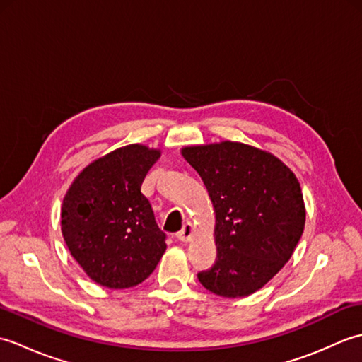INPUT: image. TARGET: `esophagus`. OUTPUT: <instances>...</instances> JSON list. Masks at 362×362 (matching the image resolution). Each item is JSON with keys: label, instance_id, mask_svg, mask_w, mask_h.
Wrapping results in <instances>:
<instances>
[{"label": "esophagus", "instance_id": "obj_1", "mask_svg": "<svg viewBox=\"0 0 362 362\" xmlns=\"http://www.w3.org/2000/svg\"><path fill=\"white\" fill-rule=\"evenodd\" d=\"M193 236H194V227H193V224L187 222L180 232L177 233V240L182 241V243H189L191 240H193Z\"/></svg>", "mask_w": 362, "mask_h": 362}]
</instances>
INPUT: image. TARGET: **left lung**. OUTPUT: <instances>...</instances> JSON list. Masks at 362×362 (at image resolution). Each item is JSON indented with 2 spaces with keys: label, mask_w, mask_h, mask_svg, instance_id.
<instances>
[{
  "label": "left lung",
  "mask_w": 362,
  "mask_h": 362,
  "mask_svg": "<svg viewBox=\"0 0 362 362\" xmlns=\"http://www.w3.org/2000/svg\"><path fill=\"white\" fill-rule=\"evenodd\" d=\"M214 209V264L197 274L205 289L236 298L261 289L288 263L305 228L296 174L274 153L221 141L185 146Z\"/></svg>",
  "instance_id": "left-lung-1"
}]
</instances>
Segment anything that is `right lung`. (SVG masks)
Listing matches in <instances>:
<instances>
[{
	"instance_id": "obj_1",
	"label": "right lung",
	"mask_w": 362,
	"mask_h": 362,
	"mask_svg": "<svg viewBox=\"0 0 362 362\" xmlns=\"http://www.w3.org/2000/svg\"><path fill=\"white\" fill-rule=\"evenodd\" d=\"M161 151L127 144L99 157L66 189L60 226L71 257L95 283L126 289L144 281L166 250L152 206L141 194Z\"/></svg>"
}]
</instances>
